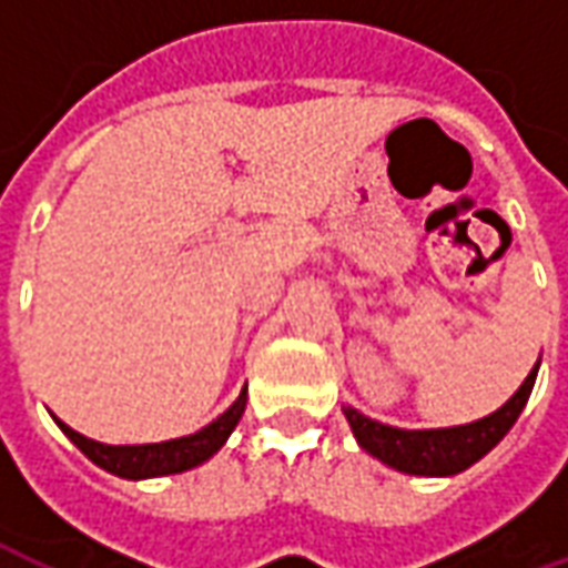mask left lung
Masks as SVG:
<instances>
[{"label":"left lung","instance_id":"1","mask_svg":"<svg viewBox=\"0 0 568 568\" xmlns=\"http://www.w3.org/2000/svg\"><path fill=\"white\" fill-rule=\"evenodd\" d=\"M538 365L529 371L524 386L511 395L508 405H501L496 414L456 428H428V432H407V428L383 426L377 419L362 417L353 407H344L346 419L353 426V435L362 444V450L377 456L381 463L393 465L405 475L444 477L459 475L468 465H475L480 456H487L499 444L508 428L517 423L520 410L529 402V393L536 386Z\"/></svg>","mask_w":568,"mask_h":568}]
</instances>
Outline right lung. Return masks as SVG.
I'll use <instances>...</instances> for the list:
<instances>
[{"label":"right lung","instance_id":"obj_1","mask_svg":"<svg viewBox=\"0 0 568 568\" xmlns=\"http://www.w3.org/2000/svg\"><path fill=\"white\" fill-rule=\"evenodd\" d=\"M246 410V389L240 393L234 405L224 410L222 417L212 419L210 426L200 428L187 438L163 440V444H140V447H112V444H100L72 432L67 423L57 419V426L67 432V438L79 447L91 463H97L105 471H112L118 477H130V480H140V477H161V475H179L187 471L194 465L206 463L212 453H219L227 435L234 432V426Z\"/></svg>","mask_w":568,"mask_h":568}]
</instances>
